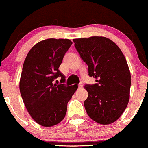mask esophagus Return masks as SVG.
<instances>
[{
  "mask_svg": "<svg viewBox=\"0 0 148 148\" xmlns=\"http://www.w3.org/2000/svg\"><path fill=\"white\" fill-rule=\"evenodd\" d=\"M82 87H83V85H82V83H80L78 85V88H82Z\"/></svg>",
  "mask_w": 148,
  "mask_h": 148,
  "instance_id": "1",
  "label": "esophagus"
}]
</instances>
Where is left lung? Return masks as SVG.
Here are the masks:
<instances>
[{
  "instance_id": "1",
  "label": "left lung",
  "mask_w": 148,
  "mask_h": 148,
  "mask_svg": "<svg viewBox=\"0 0 148 148\" xmlns=\"http://www.w3.org/2000/svg\"><path fill=\"white\" fill-rule=\"evenodd\" d=\"M75 47L88 66L94 85L86 84L88 97L84 102L86 112L95 121L107 125L121 116L128 105L131 73L118 46L104 36L73 39Z\"/></svg>"
}]
</instances>
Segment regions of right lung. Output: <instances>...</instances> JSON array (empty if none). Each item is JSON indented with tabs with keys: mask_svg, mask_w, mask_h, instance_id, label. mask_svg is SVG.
<instances>
[{
	"mask_svg": "<svg viewBox=\"0 0 148 148\" xmlns=\"http://www.w3.org/2000/svg\"><path fill=\"white\" fill-rule=\"evenodd\" d=\"M72 44L67 39H48L37 43L24 62L20 90L32 118L46 127L58 124L64 119L68 102L77 87L66 86V77L58 68ZM61 77V83L53 82Z\"/></svg>",
	"mask_w": 148,
	"mask_h": 148,
	"instance_id": "add662e5",
	"label": "right lung"
}]
</instances>
